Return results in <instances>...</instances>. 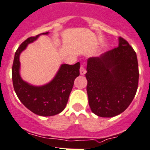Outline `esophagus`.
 Returning <instances> with one entry per match:
<instances>
[{"instance_id":"1","label":"esophagus","mask_w":150,"mask_h":150,"mask_svg":"<svg viewBox=\"0 0 150 150\" xmlns=\"http://www.w3.org/2000/svg\"><path fill=\"white\" fill-rule=\"evenodd\" d=\"M86 72V68H85V66L84 65L81 66V68H80V73H81V75H84Z\"/></svg>"}]
</instances>
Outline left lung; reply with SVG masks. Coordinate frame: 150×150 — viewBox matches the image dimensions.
Wrapping results in <instances>:
<instances>
[{
    "label": "left lung",
    "instance_id": "8db88e82",
    "mask_svg": "<svg viewBox=\"0 0 150 150\" xmlns=\"http://www.w3.org/2000/svg\"><path fill=\"white\" fill-rule=\"evenodd\" d=\"M87 91L91 110L98 116L111 117L122 113L133 100L138 86L136 52L119 38V44L100 58L87 61Z\"/></svg>",
    "mask_w": 150,
    "mask_h": 150
}]
</instances>
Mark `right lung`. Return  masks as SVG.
<instances>
[{
	"label": "right lung",
	"instance_id": "obj_1",
	"mask_svg": "<svg viewBox=\"0 0 150 150\" xmlns=\"http://www.w3.org/2000/svg\"><path fill=\"white\" fill-rule=\"evenodd\" d=\"M29 37L16 50L12 68L13 87L17 96L27 109L41 116H52L65 109L69 96L74 85V81L80 75V63L74 65L62 64L54 79L48 84L34 86L23 81L19 74L21 52L28 43L35 40L40 35Z\"/></svg>",
	"mask_w": 150,
	"mask_h": 150
}]
</instances>
